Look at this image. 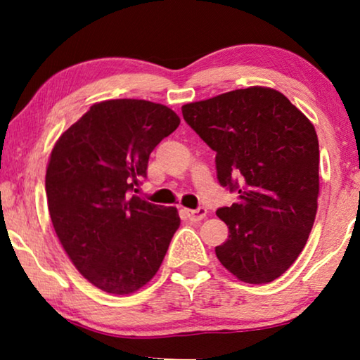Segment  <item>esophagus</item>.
<instances>
[{
  "instance_id": "34e87169",
  "label": "esophagus",
  "mask_w": 360,
  "mask_h": 360,
  "mask_svg": "<svg viewBox=\"0 0 360 360\" xmlns=\"http://www.w3.org/2000/svg\"><path fill=\"white\" fill-rule=\"evenodd\" d=\"M185 213L190 218V221H201L206 218L208 210H206L205 206H200V208H196V210H185Z\"/></svg>"
}]
</instances>
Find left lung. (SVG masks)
<instances>
[{
  "label": "left lung",
  "instance_id": "1",
  "mask_svg": "<svg viewBox=\"0 0 360 360\" xmlns=\"http://www.w3.org/2000/svg\"><path fill=\"white\" fill-rule=\"evenodd\" d=\"M191 129L216 152L221 186L238 201L216 214L229 238L219 262L245 283H269L307 244L318 208L314 126L282 93L249 86L181 106Z\"/></svg>",
  "mask_w": 360,
  "mask_h": 360
}]
</instances>
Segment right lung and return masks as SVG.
<instances>
[{"label": "right lung", "instance_id": "right-lung-1", "mask_svg": "<svg viewBox=\"0 0 360 360\" xmlns=\"http://www.w3.org/2000/svg\"><path fill=\"white\" fill-rule=\"evenodd\" d=\"M179 124L159 103L101 101L53 146L46 174L53 229L78 272L103 292L144 287L179 229L174 206L132 195L147 179L150 152Z\"/></svg>", "mask_w": 360, "mask_h": 360}]
</instances>
